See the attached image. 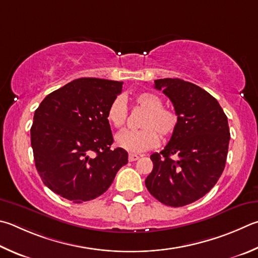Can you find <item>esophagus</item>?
<instances>
[{"instance_id":"1","label":"esophagus","mask_w":258,"mask_h":258,"mask_svg":"<svg viewBox=\"0 0 258 258\" xmlns=\"http://www.w3.org/2000/svg\"><path fill=\"white\" fill-rule=\"evenodd\" d=\"M139 158H140V157L138 156V154H133V153H130V156H128V160H130V161H137Z\"/></svg>"}]
</instances>
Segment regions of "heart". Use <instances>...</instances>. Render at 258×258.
I'll return each instance as SVG.
<instances>
[{
  "label": "heart",
  "instance_id": "1",
  "mask_svg": "<svg viewBox=\"0 0 258 258\" xmlns=\"http://www.w3.org/2000/svg\"><path fill=\"white\" fill-rule=\"evenodd\" d=\"M137 108L144 110L140 120L139 131H124L116 137V143L121 149L132 153H141L156 148L159 136L162 139L170 138L178 126V115L174 109L163 107L160 97L153 92H141L134 97ZM107 120L115 128L124 127L127 118V106L121 97L111 101L107 109Z\"/></svg>",
  "mask_w": 258,
  "mask_h": 258
}]
</instances>
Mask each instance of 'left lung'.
Returning a JSON list of instances; mask_svg holds the SVG:
<instances>
[{
	"label": "left lung",
	"instance_id": "obj_1",
	"mask_svg": "<svg viewBox=\"0 0 258 258\" xmlns=\"http://www.w3.org/2000/svg\"><path fill=\"white\" fill-rule=\"evenodd\" d=\"M154 88L171 100L178 126L161 152L151 154L145 186L168 207L190 204L209 193L226 166L230 131L218 100L180 79H159ZM171 155L175 158L172 159Z\"/></svg>",
	"mask_w": 258,
	"mask_h": 258
}]
</instances>
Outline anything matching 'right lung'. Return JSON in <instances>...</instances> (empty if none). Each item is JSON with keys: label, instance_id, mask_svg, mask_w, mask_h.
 <instances>
[{"label": "right lung", "instance_id": "obj_1", "mask_svg": "<svg viewBox=\"0 0 258 258\" xmlns=\"http://www.w3.org/2000/svg\"><path fill=\"white\" fill-rule=\"evenodd\" d=\"M123 82L81 78L40 102L30 128L37 171L62 198L83 203L109 188L128 154L114 142L107 109Z\"/></svg>", "mask_w": 258, "mask_h": 258}]
</instances>
